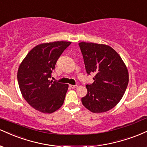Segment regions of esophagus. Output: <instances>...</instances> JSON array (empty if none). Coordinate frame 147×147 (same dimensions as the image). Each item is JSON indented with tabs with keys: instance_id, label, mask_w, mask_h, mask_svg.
<instances>
[{
	"instance_id": "obj_1",
	"label": "esophagus",
	"mask_w": 147,
	"mask_h": 147,
	"mask_svg": "<svg viewBox=\"0 0 147 147\" xmlns=\"http://www.w3.org/2000/svg\"><path fill=\"white\" fill-rule=\"evenodd\" d=\"M70 87L72 88V89H76L78 87V85H76V84H75V85H72V84H71Z\"/></svg>"
}]
</instances>
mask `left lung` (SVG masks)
<instances>
[{
    "instance_id": "8db88e82",
    "label": "left lung",
    "mask_w": 147,
    "mask_h": 147,
    "mask_svg": "<svg viewBox=\"0 0 147 147\" xmlns=\"http://www.w3.org/2000/svg\"><path fill=\"white\" fill-rule=\"evenodd\" d=\"M88 75L94 82L86 86L82 105L93 113L113 108L122 99L129 82V73L121 57L113 48L102 44L79 43Z\"/></svg>"
}]
</instances>
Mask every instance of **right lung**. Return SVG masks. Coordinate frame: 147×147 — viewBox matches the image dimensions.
Listing matches in <instances>:
<instances>
[{
  "label": "right lung",
  "instance_id": "1",
  "mask_svg": "<svg viewBox=\"0 0 147 147\" xmlns=\"http://www.w3.org/2000/svg\"><path fill=\"white\" fill-rule=\"evenodd\" d=\"M71 42L43 43L27 53L18 71L21 94L33 108L46 113L58 110L65 100L68 84L49 80L52 71Z\"/></svg>",
  "mask_w": 147,
  "mask_h": 147
}]
</instances>
